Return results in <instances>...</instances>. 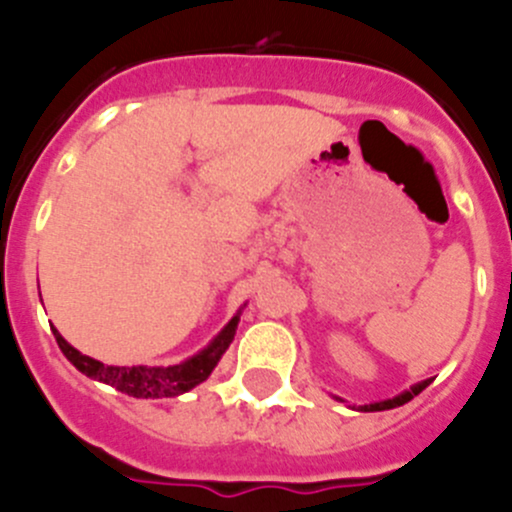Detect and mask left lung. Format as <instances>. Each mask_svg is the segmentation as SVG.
I'll return each instance as SVG.
<instances>
[{"instance_id":"left-lung-1","label":"left lung","mask_w":512,"mask_h":512,"mask_svg":"<svg viewBox=\"0 0 512 512\" xmlns=\"http://www.w3.org/2000/svg\"><path fill=\"white\" fill-rule=\"evenodd\" d=\"M428 386H430V378H428V381H421V383H416V386H411V388H408V391L398 393V396H393V398H386V401L368 403V406H358L356 411H363V413H373V411H391V408L406 406V403L411 401V398H416L418 393H421L423 388H428ZM338 401H343V398H338Z\"/></svg>"}]
</instances>
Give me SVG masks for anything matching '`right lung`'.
<instances>
[{
    "label": "right lung",
    "instance_id": "1",
    "mask_svg": "<svg viewBox=\"0 0 512 512\" xmlns=\"http://www.w3.org/2000/svg\"><path fill=\"white\" fill-rule=\"evenodd\" d=\"M241 308L236 311V316L221 328L219 336H216L209 346L201 348L196 356L176 363V366H106V363L96 361V358L79 353L72 343L64 341V336L57 328H52V333L54 338H57L62 353L67 356V361L72 363L77 371H82L84 376L94 378V381L99 383H106V386H114L116 391L134 398H176L181 396V393L196 388L199 383H204L206 378L211 376L216 363L221 361L226 348L234 341L236 328H239L241 321Z\"/></svg>",
    "mask_w": 512,
    "mask_h": 512
}]
</instances>
